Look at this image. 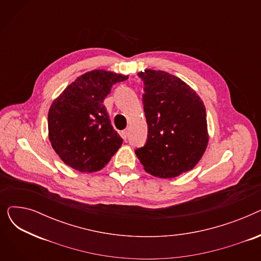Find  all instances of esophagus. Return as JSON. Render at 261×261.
I'll list each match as a JSON object with an SVG mask.
<instances>
[{
    "label": "esophagus",
    "instance_id": "esophagus-1",
    "mask_svg": "<svg viewBox=\"0 0 261 261\" xmlns=\"http://www.w3.org/2000/svg\"><path fill=\"white\" fill-rule=\"evenodd\" d=\"M128 134H129V131H128V130H123V131L121 132V138H122L123 140H127Z\"/></svg>",
    "mask_w": 261,
    "mask_h": 261
}]
</instances>
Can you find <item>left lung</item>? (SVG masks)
<instances>
[{"instance_id": "8db88e82", "label": "left lung", "mask_w": 261, "mask_h": 261, "mask_svg": "<svg viewBox=\"0 0 261 261\" xmlns=\"http://www.w3.org/2000/svg\"><path fill=\"white\" fill-rule=\"evenodd\" d=\"M138 75L144 81L148 135L135 154L148 173L163 179L191 170L208 143L203 101L187 84L169 73L145 70Z\"/></svg>"}]
</instances>
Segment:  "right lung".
<instances>
[{
  "label": "right lung",
  "mask_w": 261,
  "mask_h": 261,
  "mask_svg": "<svg viewBox=\"0 0 261 261\" xmlns=\"http://www.w3.org/2000/svg\"><path fill=\"white\" fill-rule=\"evenodd\" d=\"M128 76L94 70L78 77L48 111V138L55 151L81 172L102 169L122 144L103 100L113 85Z\"/></svg>",
  "instance_id": "right-lung-1"
}]
</instances>
